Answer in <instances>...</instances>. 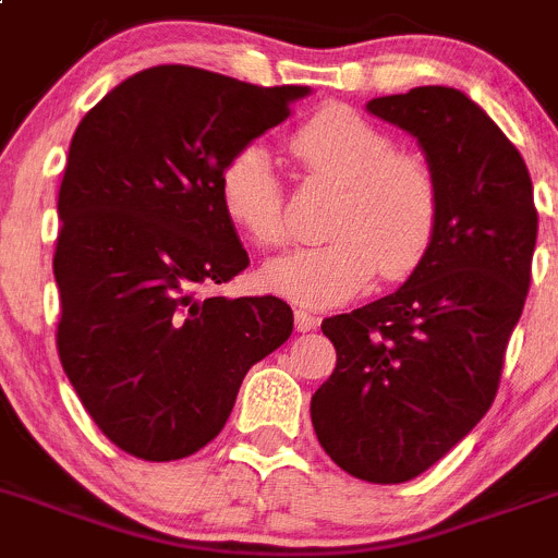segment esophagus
I'll use <instances>...</instances> for the list:
<instances>
[{
    "label": "esophagus",
    "instance_id": "34e87169",
    "mask_svg": "<svg viewBox=\"0 0 558 558\" xmlns=\"http://www.w3.org/2000/svg\"><path fill=\"white\" fill-rule=\"evenodd\" d=\"M294 327L296 332H311L319 327V319L314 314H308V311H294Z\"/></svg>",
    "mask_w": 558,
    "mask_h": 558
}]
</instances>
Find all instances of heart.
Listing matches in <instances>:
<instances>
[{"mask_svg":"<svg viewBox=\"0 0 558 558\" xmlns=\"http://www.w3.org/2000/svg\"><path fill=\"white\" fill-rule=\"evenodd\" d=\"M289 148L308 173L343 186L327 233L332 242L264 264L262 283L305 308L343 303L374 272L404 280L424 264L440 220V192L418 154L347 107H327L296 129ZM222 206L258 247L289 242L283 184L258 145L236 150L222 170Z\"/></svg>","mask_w":558,"mask_h":558,"instance_id":"obj_1","label":"heart"}]
</instances>
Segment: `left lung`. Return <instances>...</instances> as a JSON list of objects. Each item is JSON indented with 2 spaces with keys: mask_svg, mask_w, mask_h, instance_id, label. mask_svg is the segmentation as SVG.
<instances>
[{
  "mask_svg": "<svg viewBox=\"0 0 558 558\" xmlns=\"http://www.w3.org/2000/svg\"><path fill=\"white\" fill-rule=\"evenodd\" d=\"M366 109L418 140L440 220L402 289L322 322L336 368L311 421L350 476L402 484L449 454L496 399L529 294L537 208L523 156L465 93L413 87Z\"/></svg>",
  "mask_w": 558,
  "mask_h": 558,
  "instance_id": "1",
  "label": "left lung"
}]
</instances>
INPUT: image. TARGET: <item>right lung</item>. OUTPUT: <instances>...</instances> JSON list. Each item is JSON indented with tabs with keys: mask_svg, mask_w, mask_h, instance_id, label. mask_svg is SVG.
<instances>
[{
	"mask_svg": "<svg viewBox=\"0 0 558 558\" xmlns=\"http://www.w3.org/2000/svg\"><path fill=\"white\" fill-rule=\"evenodd\" d=\"M308 93L156 65L76 126L57 197V352L126 454L170 462L201 451L250 366L289 341L294 314L278 296L201 291L250 264L222 206V170Z\"/></svg>",
	"mask_w": 558,
	"mask_h": 558,
	"instance_id": "add662e5",
	"label": "right lung"
}]
</instances>
